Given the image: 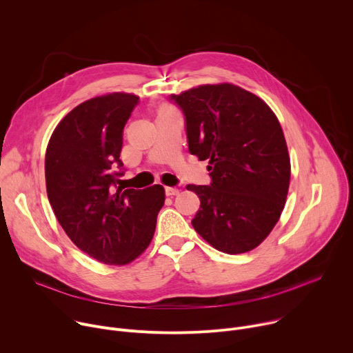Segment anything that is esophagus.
Instances as JSON below:
<instances>
[{
    "label": "esophagus",
    "instance_id": "34e87169",
    "mask_svg": "<svg viewBox=\"0 0 353 353\" xmlns=\"http://www.w3.org/2000/svg\"><path fill=\"white\" fill-rule=\"evenodd\" d=\"M165 191H166V195H168V196H173V195H177V194L180 192V190L176 188V187H166Z\"/></svg>",
    "mask_w": 353,
    "mask_h": 353
}]
</instances>
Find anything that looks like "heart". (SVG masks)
I'll list each match as a JSON object with an SVG mask.
<instances>
[{
    "mask_svg": "<svg viewBox=\"0 0 353 353\" xmlns=\"http://www.w3.org/2000/svg\"><path fill=\"white\" fill-rule=\"evenodd\" d=\"M165 110H169V109H165Z\"/></svg>",
    "mask_w": 353,
    "mask_h": 353,
    "instance_id": "b5f03b06",
    "label": "heart"
}]
</instances>
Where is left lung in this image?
Masks as SVG:
<instances>
[{"instance_id":"1","label":"left lung","mask_w":353,"mask_h":353,"mask_svg":"<svg viewBox=\"0 0 353 353\" xmlns=\"http://www.w3.org/2000/svg\"><path fill=\"white\" fill-rule=\"evenodd\" d=\"M185 116L188 150L208 161L211 185L188 184L201 205L195 232L226 254L260 245L285 208L290 158L282 127L263 99L233 83L172 94Z\"/></svg>"}]
</instances>
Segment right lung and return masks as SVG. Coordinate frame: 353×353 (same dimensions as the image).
I'll return each instance as SVG.
<instances>
[{
    "mask_svg": "<svg viewBox=\"0 0 353 353\" xmlns=\"http://www.w3.org/2000/svg\"><path fill=\"white\" fill-rule=\"evenodd\" d=\"M139 97L113 92L72 109L46 149V188L57 221L89 257L125 265L152 241L165 188L117 187L123 128Z\"/></svg>",
    "mask_w": 353,
    "mask_h": 353,
    "instance_id": "add662e5",
    "label": "right lung"
}]
</instances>
